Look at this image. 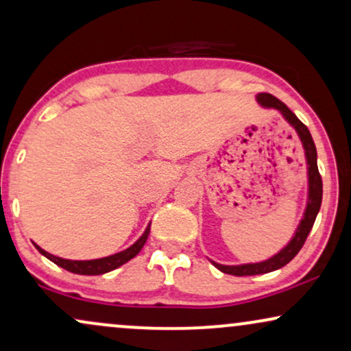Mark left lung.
<instances>
[{
    "label": "left lung",
    "mask_w": 351,
    "mask_h": 351,
    "mask_svg": "<svg viewBox=\"0 0 351 351\" xmlns=\"http://www.w3.org/2000/svg\"><path fill=\"white\" fill-rule=\"evenodd\" d=\"M257 101H259L263 106H265V108L278 110V112L283 114V118H285L287 121L295 128L296 132H298L301 143H303V147H304L306 162H308V184H309L308 206H306L303 219H301L298 228H296L295 237L291 238V241L288 243L280 252H277V254L270 257V259L263 261V263L243 264V265H221L212 261V264H214L219 270H221V272L237 275V277H243V275L267 274V272H272V270L282 269L283 265L290 263V261L298 254L301 247H303L306 238H308L309 232H311L314 220H316L317 212L319 208H321V202H322V178L317 170V152H316V145H314V141L311 137V132H309L308 128H306L304 124L296 118V114L291 112L283 101L278 100L277 97L270 94H259L257 95Z\"/></svg>",
    "instance_id": "left-lung-1"
}]
</instances>
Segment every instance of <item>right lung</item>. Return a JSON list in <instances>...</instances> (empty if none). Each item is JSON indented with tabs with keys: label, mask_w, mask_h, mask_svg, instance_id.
<instances>
[{
	"label": "right lung",
	"mask_w": 351,
	"mask_h": 351,
	"mask_svg": "<svg viewBox=\"0 0 351 351\" xmlns=\"http://www.w3.org/2000/svg\"><path fill=\"white\" fill-rule=\"evenodd\" d=\"M149 232H150V225H149L147 228H145V232H144L143 237L137 239V241L131 247H128V250H124L121 252H117V254H113V256L101 257V259H92V261H69V259H63V257H56V256L50 254V252L43 251L42 247L37 246V245H35V247H37V250L40 251V254H43L45 257H48V259H50L51 263H55L56 265H60V267L69 270V272L79 274V275H101V274L110 272V270L118 269L119 265L126 264L128 261H131L132 257L139 254V251L143 250V246L145 245V241H147Z\"/></svg>",
	"instance_id": "1"
}]
</instances>
